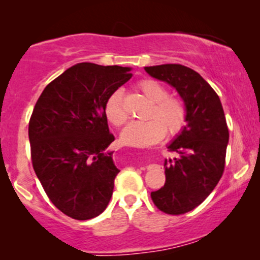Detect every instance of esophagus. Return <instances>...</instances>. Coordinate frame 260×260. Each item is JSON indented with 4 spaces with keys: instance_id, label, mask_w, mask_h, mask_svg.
Masks as SVG:
<instances>
[{
    "instance_id": "obj_1",
    "label": "esophagus",
    "mask_w": 260,
    "mask_h": 260,
    "mask_svg": "<svg viewBox=\"0 0 260 260\" xmlns=\"http://www.w3.org/2000/svg\"><path fill=\"white\" fill-rule=\"evenodd\" d=\"M147 169H149V168H147Z\"/></svg>"
}]
</instances>
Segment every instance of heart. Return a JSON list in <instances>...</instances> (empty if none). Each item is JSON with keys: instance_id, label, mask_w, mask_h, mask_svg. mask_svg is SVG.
I'll return each instance as SVG.
<instances>
[{"instance_id": "1", "label": "heart", "mask_w": 260, "mask_h": 260, "mask_svg": "<svg viewBox=\"0 0 260 260\" xmlns=\"http://www.w3.org/2000/svg\"><path fill=\"white\" fill-rule=\"evenodd\" d=\"M143 96L151 103L147 112L148 120L132 122L121 133V140L131 147H148L165 137L176 136L187 123L188 110L184 101L170 96L169 90L154 79H143L137 84ZM105 115L115 127H122L128 120L123 92L115 90L105 103Z\"/></svg>"}]
</instances>
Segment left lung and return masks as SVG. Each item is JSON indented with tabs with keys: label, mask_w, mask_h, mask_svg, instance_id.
<instances>
[{
	"label": "left lung",
	"mask_w": 260,
	"mask_h": 260,
	"mask_svg": "<svg viewBox=\"0 0 260 260\" xmlns=\"http://www.w3.org/2000/svg\"><path fill=\"white\" fill-rule=\"evenodd\" d=\"M145 71L176 88L188 110L187 124L168 147L177 156L165 160V184L151 192L159 210L181 215L202 204L221 178L228 123L215 90L196 71L176 63L151 66Z\"/></svg>",
	"instance_id": "1"
}]
</instances>
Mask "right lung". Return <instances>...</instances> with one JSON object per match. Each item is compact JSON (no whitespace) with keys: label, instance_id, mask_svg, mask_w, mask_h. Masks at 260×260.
Wrapping results in <instances>:
<instances>
[{"label":"right lung","instance_id":"add662e5","mask_svg":"<svg viewBox=\"0 0 260 260\" xmlns=\"http://www.w3.org/2000/svg\"><path fill=\"white\" fill-rule=\"evenodd\" d=\"M131 68L78 63L41 92L29 121L31 162L58 210L76 220L100 215L120 170L105 149L115 140L107 98L132 78Z\"/></svg>","mask_w":260,"mask_h":260}]
</instances>
